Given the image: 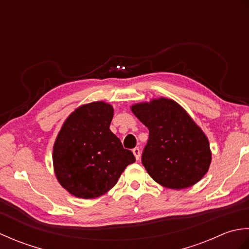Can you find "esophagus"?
Masks as SVG:
<instances>
[{
    "label": "esophagus",
    "instance_id": "esophagus-1",
    "mask_svg": "<svg viewBox=\"0 0 249 249\" xmlns=\"http://www.w3.org/2000/svg\"><path fill=\"white\" fill-rule=\"evenodd\" d=\"M133 153H134V155H135V157H136V160H139L140 155H141V152H140L139 147H135V149L133 150Z\"/></svg>",
    "mask_w": 249,
    "mask_h": 249
}]
</instances>
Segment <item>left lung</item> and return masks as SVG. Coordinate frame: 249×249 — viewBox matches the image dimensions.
<instances>
[{"label": "left lung", "mask_w": 249, "mask_h": 249, "mask_svg": "<svg viewBox=\"0 0 249 249\" xmlns=\"http://www.w3.org/2000/svg\"><path fill=\"white\" fill-rule=\"evenodd\" d=\"M131 111L149 128L141 161L155 182L183 189L203 178L212 158L209 140L181 106L160 98L136 104Z\"/></svg>", "instance_id": "1"}]
</instances>
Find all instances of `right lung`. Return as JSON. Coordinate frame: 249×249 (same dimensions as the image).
<instances>
[{"instance_id":"1","label":"right lung","mask_w":249,"mask_h":249,"mask_svg":"<svg viewBox=\"0 0 249 249\" xmlns=\"http://www.w3.org/2000/svg\"><path fill=\"white\" fill-rule=\"evenodd\" d=\"M113 108L104 102L81 106L63 124L53 146L56 178L68 193L92 199L107 193L136 161L110 130Z\"/></svg>"}]
</instances>
